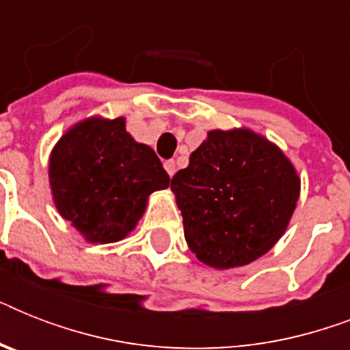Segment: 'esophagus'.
Masks as SVG:
<instances>
[{
	"instance_id": "obj_1",
	"label": "esophagus",
	"mask_w": 350,
	"mask_h": 350,
	"mask_svg": "<svg viewBox=\"0 0 350 350\" xmlns=\"http://www.w3.org/2000/svg\"><path fill=\"white\" fill-rule=\"evenodd\" d=\"M163 167H165V170H167V172H169L170 178H172V176H174V172H176V163H174V159H167V161H165V163H163Z\"/></svg>"
}]
</instances>
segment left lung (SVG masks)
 Wrapping results in <instances>:
<instances>
[{
  "mask_svg": "<svg viewBox=\"0 0 350 350\" xmlns=\"http://www.w3.org/2000/svg\"><path fill=\"white\" fill-rule=\"evenodd\" d=\"M298 170L276 143L214 129L170 181L189 249L205 265H249L278 243L299 198Z\"/></svg>",
  "mask_w": 350,
  "mask_h": 350,
  "instance_id": "left-lung-1",
  "label": "left lung"
}]
</instances>
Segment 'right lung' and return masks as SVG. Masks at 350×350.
Returning a JSON list of instances; mask_svg holds the SVG:
<instances>
[{
  "mask_svg": "<svg viewBox=\"0 0 350 350\" xmlns=\"http://www.w3.org/2000/svg\"><path fill=\"white\" fill-rule=\"evenodd\" d=\"M169 181L152 148L126 132L123 116L74 123L49 156L52 202L89 243L125 239L142 219L148 196Z\"/></svg>",
  "mask_w": 350,
  "mask_h": 350,
  "instance_id": "add662e5",
  "label": "right lung"
}]
</instances>
